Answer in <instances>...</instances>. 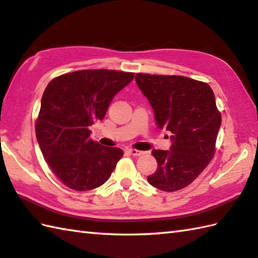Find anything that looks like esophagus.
Instances as JSON below:
<instances>
[{
    "label": "esophagus",
    "mask_w": 258,
    "mask_h": 258,
    "mask_svg": "<svg viewBox=\"0 0 258 258\" xmlns=\"http://www.w3.org/2000/svg\"><path fill=\"white\" fill-rule=\"evenodd\" d=\"M127 152L131 156H142L143 154V151H140V150L137 149H127Z\"/></svg>",
    "instance_id": "esophagus-1"
}]
</instances>
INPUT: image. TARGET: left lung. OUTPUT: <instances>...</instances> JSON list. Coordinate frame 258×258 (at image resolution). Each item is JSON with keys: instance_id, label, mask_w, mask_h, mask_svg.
<instances>
[{"instance_id": "obj_1", "label": "left lung", "mask_w": 258, "mask_h": 258, "mask_svg": "<svg viewBox=\"0 0 258 258\" xmlns=\"http://www.w3.org/2000/svg\"><path fill=\"white\" fill-rule=\"evenodd\" d=\"M138 87L151 105L159 130L170 132L169 150H152L158 162L150 185L175 191L189 185L210 161L221 125V114L208 83L180 76L138 73Z\"/></svg>"}]
</instances>
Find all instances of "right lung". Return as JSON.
<instances>
[{"instance_id":"add662e5","label":"right lung","mask_w":258,"mask_h":258,"mask_svg":"<svg viewBox=\"0 0 258 258\" xmlns=\"http://www.w3.org/2000/svg\"><path fill=\"white\" fill-rule=\"evenodd\" d=\"M134 73L83 70L51 80L41 97L36 137L45 161L64 185L90 190L108 180L123 150L104 147L89 127L102 120L116 93Z\"/></svg>"}]
</instances>
